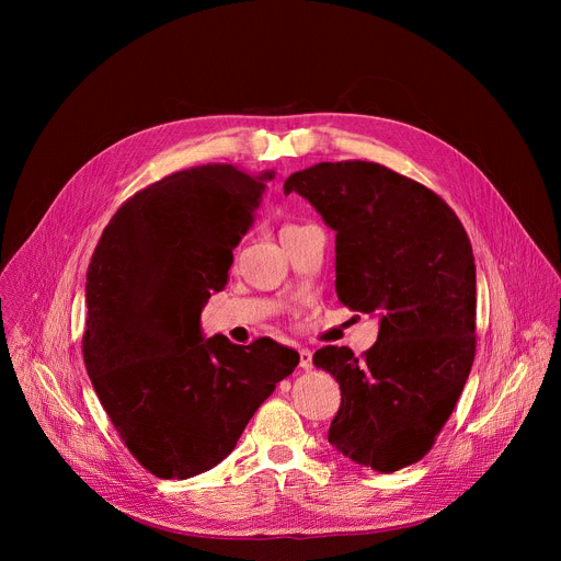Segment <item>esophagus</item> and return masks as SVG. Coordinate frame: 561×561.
Wrapping results in <instances>:
<instances>
[{"mask_svg": "<svg viewBox=\"0 0 561 561\" xmlns=\"http://www.w3.org/2000/svg\"><path fill=\"white\" fill-rule=\"evenodd\" d=\"M299 366H301L304 370H310V368H312V353H310L308 348H301V351H299Z\"/></svg>", "mask_w": 561, "mask_h": 561, "instance_id": "1", "label": "esophagus"}]
</instances>
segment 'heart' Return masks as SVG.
Wrapping results in <instances>:
<instances>
[{
	"instance_id": "1",
	"label": "heart",
	"mask_w": 561,
	"mask_h": 561,
	"mask_svg": "<svg viewBox=\"0 0 561 561\" xmlns=\"http://www.w3.org/2000/svg\"><path fill=\"white\" fill-rule=\"evenodd\" d=\"M288 228H295V226H284V228H282V230H288Z\"/></svg>"
}]
</instances>
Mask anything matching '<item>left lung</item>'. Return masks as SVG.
Here are the masks:
<instances>
[{"mask_svg":"<svg viewBox=\"0 0 561 561\" xmlns=\"http://www.w3.org/2000/svg\"><path fill=\"white\" fill-rule=\"evenodd\" d=\"M290 193L337 232L340 301L379 317L364 357L346 346L312 355L342 390L329 442L377 472L411 466L435 444L474 359L470 239L442 197L373 162L314 164L284 182Z\"/></svg>","mask_w":561,"mask_h":561,"instance_id":"8db88e82","label":"left lung"}]
</instances>
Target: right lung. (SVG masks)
Returning a JSON list of instances; mask_svg holds the SVG:
<instances>
[{
    "mask_svg": "<svg viewBox=\"0 0 561 561\" xmlns=\"http://www.w3.org/2000/svg\"><path fill=\"white\" fill-rule=\"evenodd\" d=\"M273 178L208 164L159 180L122 204L89 264V377L126 448L162 479L228 457L299 364L271 337L239 346L202 331Z\"/></svg>",
    "mask_w": 561,
    "mask_h": 561,
    "instance_id": "add662e5",
    "label": "right lung"
}]
</instances>
